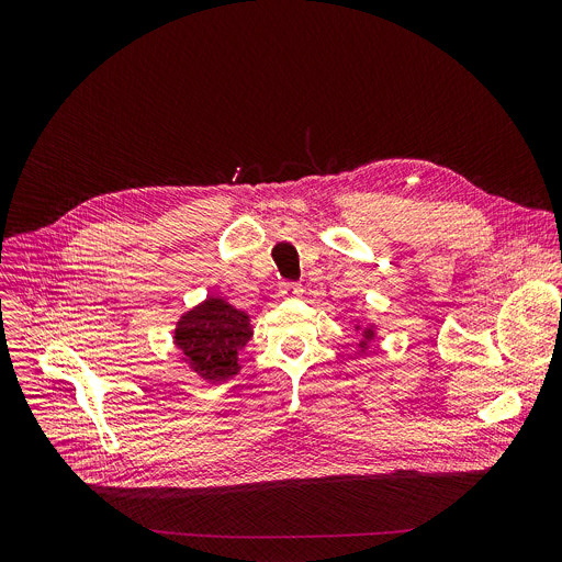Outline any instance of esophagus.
Masks as SVG:
<instances>
[{"label":"esophagus","mask_w":562,"mask_h":562,"mask_svg":"<svg viewBox=\"0 0 562 562\" xmlns=\"http://www.w3.org/2000/svg\"><path fill=\"white\" fill-rule=\"evenodd\" d=\"M280 293H282L284 297H297V295L302 293V289H300V284H295V282H282Z\"/></svg>","instance_id":"34e87169"}]
</instances>
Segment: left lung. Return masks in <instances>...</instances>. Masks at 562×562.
Segmentation results:
<instances>
[{"mask_svg":"<svg viewBox=\"0 0 562 562\" xmlns=\"http://www.w3.org/2000/svg\"><path fill=\"white\" fill-rule=\"evenodd\" d=\"M353 331H358V334H360V340H358V349H360V353H364V351L369 349L371 340H375V325H367V327H362V325H356V327H353Z\"/></svg>","mask_w":562,"mask_h":562,"instance_id":"obj_1","label":"left lung"}]
</instances>
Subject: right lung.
<instances>
[{
	"label": "right lung",
	"instance_id": "1",
	"mask_svg": "<svg viewBox=\"0 0 562 562\" xmlns=\"http://www.w3.org/2000/svg\"><path fill=\"white\" fill-rule=\"evenodd\" d=\"M254 336L251 315L235 308L220 295L182 313L176 323L173 342L182 351V360L211 384H222L239 373V349Z\"/></svg>",
	"mask_w": 562,
	"mask_h": 562
}]
</instances>
